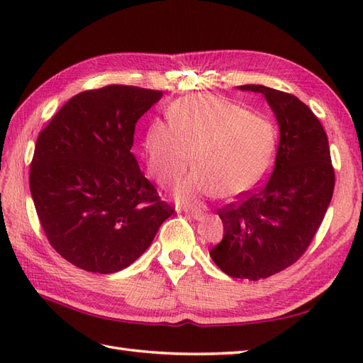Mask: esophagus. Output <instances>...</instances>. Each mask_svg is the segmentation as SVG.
Listing matches in <instances>:
<instances>
[{
	"instance_id": "1",
	"label": "esophagus",
	"mask_w": 363,
	"mask_h": 363,
	"mask_svg": "<svg viewBox=\"0 0 363 363\" xmlns=\"http://www.w3.org/2000/svg\"><path fill=\"white\" fill-rule=\"evenodd\" d=\"M184 213L194 218L195 221H203L204 219V213L201 211H195V208H184Z\"/></svg>"
}]
</instances>
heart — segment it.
<instances>
[{
	"mask_svg": "<svg viewBox=\"0 0 363 363\" xmlns=\"http://www.w3.org/2000/svg\"><path fill=\"white\" fill-rule=\"evenodd\" d=\"M169 124L152 121L144 136L148 172L172 186L192 164L196 171L175 189L184 204L206 196L238 199L265 177L276 152V128L259 113L211 94L180 98L168 107Z\"/></svg>",
	"mask_w": 363,
	"mask_h": 363,
	"instance_id": "1",
	"label": "heart"
}]
</instances>
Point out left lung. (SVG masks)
Instances as JSON below:
<instances>
[{"mask_svg": "<svg viewBox=\"0 0 363 363\" xmlns=\"http://www.w3.org/2000/svg\"><path fill=\"white\" fill-rule=\"evenodd\" d=\"M238 89L267 98L280 140L271 177L218 211L224 238L211 257L230 277L259 280L291 267L311 245L332 201L335 171L325 131L303 101L262 84Z\"/></svg>", "mask_w": 363, "mask_h": 363, "instance_id": "left-lung-1", "label": "left lung"}]
</instances>
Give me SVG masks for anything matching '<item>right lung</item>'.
Here are the masks:
<instances>
[{"instance_id":"obj_1","label":"right lung","mask_w":363,"mask_h":363,"mask_svg":"<svg viewBox=\"0 0 363 363\" xmlns=\"http://www.w3.org/2000/svg\"><path fill=\"white\" fill-rule=\"evenodd\" d=\"M162 95L124 84L84 91L39 133L31 196L51 247L72 265L98 274L130 267L174 213L131 152L138 119Z\"/></svg>"}]
</instances>
